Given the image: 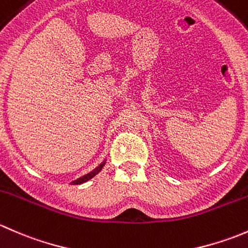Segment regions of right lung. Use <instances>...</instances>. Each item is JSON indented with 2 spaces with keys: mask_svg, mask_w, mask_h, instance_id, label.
<instances>
[{
  "mask_svg": "<svg viewBox=\"0 0 248 248\" xmlns=\"http://www.w3.org/2000/svg\"><path fill=\"white\" fill-rule=\"evenodd\" d=\"M103 166H104V163H103V164H101V166H99V167H97V168L94 169V170H92L91 172H89V174L84 175V176L80 177V179L76 180V181L73 182V185H80V184H82V182H86L87 180H90V179H91V177H93L94 175L98 174V172L101 171V169L103 168Z\"/></svg>",
  "mask_w": 248,
  "mask_h": 248,
  "instance_id": "obj_1",
  "label": "right lung"
}]
</instances>
